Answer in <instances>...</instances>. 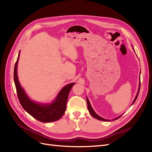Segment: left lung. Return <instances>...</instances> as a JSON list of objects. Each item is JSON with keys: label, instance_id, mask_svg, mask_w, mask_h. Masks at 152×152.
I'll return each mask as SVG.
<instances>
[{"label": "left lung", "instance_id": "8db88e82", "mask_svg": "<svg viewBox=\"0 0 152 152\" xmlns=\"http://www.w3.org/2000/svg\"><path fill=\"white\" fill-rule=\"evenodd\" d=\"M140 86H141V85H140V86H139V89H138V91H137V94H136V97H135V98H134V101H133V102H132V104H133V103H134L136 102V99H137V96H138V94H139V93H140ZM86 100H87V108H88L89 112L90 114L92 116H93V117H94L95 118L98 119V120H99V121H110L109 120H107V119H105V118H102V117H101L100 116H99V115H98L96 114V112L94 111V110L93 109V108H92V107H91V104H90V102H89V101L88 98H86ZM132 104H131V105H132ZM121 117V116H119V117H117L116 118L113 119V121H115V120H117V119H118V118H120Z\"/></svg>", "mask_w": 152, "mask_h": 152}]
</instances>
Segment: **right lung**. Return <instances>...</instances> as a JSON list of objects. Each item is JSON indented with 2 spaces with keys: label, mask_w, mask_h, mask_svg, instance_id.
Listing matches in <instances>:
<instances>
[{
  "label": "right lung",
  "mask_w": 152,
  "mask_h": 152,
  "mask_svg": "<svg viewBox=\"0 0 152 152\" xmlns=\"http://www.w3.org/2000/svg\"><path fill=\"white\" fill-rule=\"evenodd\" d=\"M20 53V51L18 54L15 66V70H14V80H15L18 98L22 107L30 115L40 122H50L59 120L65 112L68 94L75 83H71L64 87L52 103L40 104L33 102L27 96L18 80L17 66Z\"/></svg>",
  "instance_id": "obj_1"
}]
</instances>
